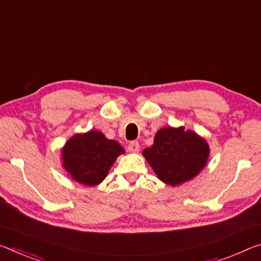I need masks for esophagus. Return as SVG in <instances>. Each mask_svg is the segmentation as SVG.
Wrapping results in <instances>:
<instances>
[{
  "label": "esophagus",
  "mask_w": 261,
  "mask_h": 261,
  "mask_svg": "<svg viewBox=\"0 0 261 261\" xmlns=\"http://www.w3.org/2000/svg\"><path fill=\"white\" fill-rule=\"evenodd\" d=\"M129 151L131 153H137L139 151V143L136 142V140H134V142H131L129 144Z\"/></svg>",
  "instance_id": "1"
}]
</instances>
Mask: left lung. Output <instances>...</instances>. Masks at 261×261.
Masks as SVG:
<instances>
[{
    "instance_id": "8db88e82",
    "label": "left lung",
    "mask_w": 261,
    "mask_h": 261,
    "mask_svg": "<svg viewBox=\"0 0 261 261\" xmlns=\"http://www.w3.org/2000/svg\"><path fill=\"white\" fill-rule=\"evenodd\" d=\"M206 140L185 126H167L156 131L153 144L143 151L156 177L176 187L198 175L208 163Z\"/></svg>"
}]
</instances>
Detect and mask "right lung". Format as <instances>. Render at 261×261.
<instances>
[{"mask_svg":"<svg viewBox=\"0 0 261 261\" xmlns=\"http://www.w3.org/2000/svg\"><path fill=\"white\" fill-rule=\"evenodd\" d=\"M124 153L118 142L108 139L101 131L89 130L75 134L65 143L61 166L72 180L94 187L106 179L117 156Z\"/></svg>","mask_w":261,"mask_h":261,"instance_id":"obj_1","label":"right lung"}]
</instances>
